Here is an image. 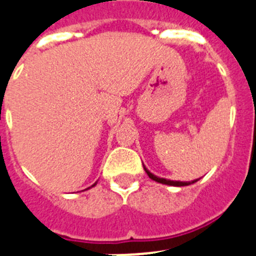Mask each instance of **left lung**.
Listing matches in <instances>:
<instances>
[{"label":"left lung","mask_w":256,"mask_h":256,"mask_svg":"<svg viewBox=\"0 0 256 256\" xmlns=\"http://www.w3.org/2000/svg\"><path fill=\"white\" fill-rule=\"evenodd\" d=\"M144 172L148 173V176L151 178V180H156V182H159V183H162V184H168V186H177V187L188 186V184H192V183H195L198 180H192V182H180V180H165V178L156 177V176H154L152 173H150V172H148L146 168H144Z\"/></svg>","instance_id":"left-lung-1"}]
</instances>
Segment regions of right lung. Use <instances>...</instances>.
<instances>
[{"label":"right lung","instance_id":"1","mask_svg":"<svg viewBox=\"0 0 256 256\" xmlns=\"http://www.w3.org/2000/svg\"><path fill=\"white\" fill-rule=\"evenodd\" d=\"M94 186H96V183H94V184H92L91 187H94ZM91 187H88V188H91Z\"/></svg>","mask_w":256,"mask_h":256}]
</instances>
